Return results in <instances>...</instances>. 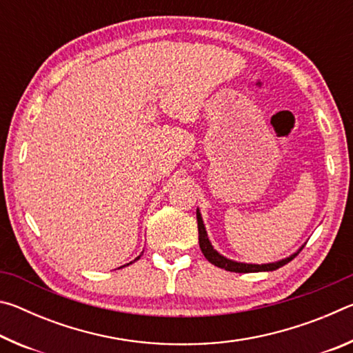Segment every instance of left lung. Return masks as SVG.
<instances>
[{
    "mask_svg": "<svg viewBox=\"0 0 353 353\" xmlns=\"http://www.w3.org/2000/svg\"><path fill=\"white\" fill-rule=\"evenodd\" d=\"M196 218H198V230H199V248L202 250V254H204L205 259L212 263V265L218 266V268H223L225 271H230V272H261V271H276L279 270L280 266L286 265V263L291 261L294 256L301 252L302 248H299L294 254H291L288 256H285L282 260H277V261H271V263H261V265H256V263H243V261H236V260H230L224 256L223 254H219L216 249L213 248V244L210 241V238L207 235V230H205V224L204 221H202V214L201 210L198 208L196 210Z\"/></svg>",
    "mask_w": 353,
    "mask_h": 353,
    "instance_id": "left-lung-1",
    "label": "left lung"
}]
</instances>
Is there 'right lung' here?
<instances>
[{
    "label": "right lung",
    "instance_id": "add662e5",
    "mask_svg": "<svg viewBox=\"0 0 353 353\" xmlns=\"http://www.w3.org/2000/svg\"><path fill=\"white\" fill-rule=\"evenodd\" d=\"M141 255H143V252H141V254H140V255H139V256H137V259H135V260H134V261H137V260H139V259H140V256H141ZM134 261H130V263H128V265H124V266H129V265H132V263H134ZM124 266H121V268H124Z\"/></svg>",
    "mask_w": 353,
    "mask_h": 353
}]
</instances>
